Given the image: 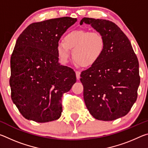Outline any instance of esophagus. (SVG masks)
I'll return each instance as SVG.
<instances>
[{"mask_svg": "<svg viewBox=\"0 0 148 148\" xmlns=\"http://www.w3.org/2000/svg\"><path fill=\"white\" fill-rule=\"evenodd\" d=\"M80 74H81V72H79V71H76V78L77 79H79V77H80Z\"/></svg>", "mask_w": 148, "mask_h": 148, "instance_id": "obj_1", "label": "esophagus"}]
</instances>
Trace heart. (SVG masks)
<instances>
[{"mask_svg":"<svg viewBox=\"0 0 148 148\" xmlns=\"http://www.w3.org/2000/svg\"><path fill=\"white\" fill-rule=\"evenodd\" d=\"M105 46V38L100 32L78 30L67 34L63 42L57 44L56 51L62 63L69 62L71 49L74 61L82 66L87 67L101 58Z\"/></svg>","mask_w":148,"mask_h":148,"instance_id":"heart-1","label":"heart"}]
</instances>
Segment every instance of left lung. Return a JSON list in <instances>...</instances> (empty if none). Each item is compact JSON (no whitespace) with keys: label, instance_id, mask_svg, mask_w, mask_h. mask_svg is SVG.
<instances>
[{"label":"left lung","instance_id":"8db88e82","mask_svg":"<svg viewBox=\"0 0 148 148\" xmlns=\"http://www.w3.org/2000/svg\"><path fill=\"white\" fill-rule=\"evenodd\" d=\"M83 23L101 33L106 42L101 58L80 75L85 103L94 118L113 121L128 114L136 101L138 61L129 40L113 22L84 17Z\"/></svg>","mask_w":148,"mask_h":148}]
</instances>
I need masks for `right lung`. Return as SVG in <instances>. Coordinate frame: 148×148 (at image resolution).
<instances>
[{"instance_id": "right-lung-1", "label": "right lung", "mask_w": 148, "mask_h": 148, "mask_svg": "<svg viewBox=\"0 0 148 148\" xmlns=\"http://www.w3.org/2000/svg\"><path fill=\"white\" fill-rule=\"evenodd\" d=\"M77 21L70 17L33 23L17 38L10 59L11 97L28 120L46 123L58 119L61 97L76 82L72 69L59 62L56 46Z\"/></svg>"}]
</instances>
